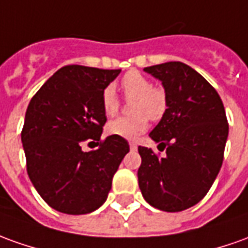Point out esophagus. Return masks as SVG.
I'll return each instance as SVG.
<instances>
[{"label": "esophagus", "instance_id": "1", "mask_svg": "<svg viewBox=\"0 0 248 248\" xmlns=\"http://www.w3.org/2000/svg\"><path fill=\"white\" fill-rule=\"evenodd\" d=\"M129 147H131V150H136V148H138V144H136L135 141H131V143H129Z\"/></svg>", "mask_w": 248, "mask_h": 248}]
</instances>
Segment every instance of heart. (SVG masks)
I'll return each mask as SVG.
<instances>
[{"label": "heart", "instance_id": "obj_1", "mask_svg": "<svg viewBox=\"0 0 248 248\" xmlns=\"http://www.w3.org/2000/svg\"><path fill=\"white\" fill-rule=\"evenodd\" d=\"M121 90L127 100H131L132 116L119 117L107 124V132L123 139H135L148 128V119L159 121L167 110V94L165 89L154 86L153 82L140 71L131 70L121 78ZM101 108L107 117L119 112L120 100L112 86H107L101 93Z\"/></svg>", "mask_w": 248, "mask_h": 248}]
</instances>
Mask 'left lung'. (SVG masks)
<instances>
[{
    "label": "left lung",
    "instance_id": "left-lung-1",
    "mask_svg": "<svg viewBox=\"0 0 248 248\" xmlns=\"http://www.w3.org/2000/svg\"><path fill=\"white\" fill-rule=\"evenodd\" d=\"M144 71L162 81L167 94L166 113L150 134L166 155L139 146V187L154 208L181 212L205 197L223 165L228 136L224 105L216 89L185 63H162Z\"/></svg>",
    "mask_w": 248,
    "mask_h": 248
}]
</instances>
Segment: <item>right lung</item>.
Instances as JSON below:
<instances>
[{
	"mask_svg": "<svg viewBox=\"0 0 248 248\" xmlns=\"http://www.w3.org/2000/svg\"><path fill=\"white\" fill-rule=\"evenodd\" d=\"M119 74L120 70L64 66L27 108L21 131L27 173L42 199L58 212L86 215L98 209L129 151L123 138L101 139L107 123L101 93ZM85 142L99 147L85 153Z\"/></svg>",
	"mask_w": 248,
	"mask_h": 248,
	"instance_id": "add662e5",
	"label": "right lung"
}]
</instances>
